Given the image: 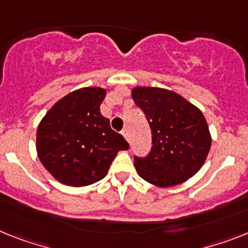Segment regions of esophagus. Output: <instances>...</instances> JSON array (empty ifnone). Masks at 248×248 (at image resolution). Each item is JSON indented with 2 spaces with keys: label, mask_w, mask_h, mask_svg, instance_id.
Wrapping results in <instances>:
<instances>
[{
  "label": "esophagus",
  "mask_w": 248,
  "mask_h": 248,
  "mask_svg": "<svg viewBox=\"0 0 248 248\" xmlns=\"http://www.w3.org/2000/svg\"><path fill=\"white\" fill-rule=\"evenodd\" d=\"M122 135H124L126 140L130 141V134H128V128L127 127H124V130H122Z\"/></svg>",
  "instance_id": "obj_1"
}]
</instances>
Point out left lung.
Returning a JSON list of instances; mask_svg holds the SVG:
<instances>
[{
    "label": "left lung",
    "instance_id": "left-lung-1",
    "mask_svg": "<svg viewBox=\"0 0 248 248\" xmlns=\"http://www.w3.org/2000/svg\"><path fill=\"white\" fill-rule=\"evenodd\" d=\"M132 98L145 113L153 135L150 153L134 156L137 174L157 186L188 180L204 164L211 149L203 113L168 89L137 87L132 89Z\"/></svg>",
    "mask_w": 248,
    "mask_h": 248
}]
</instances>
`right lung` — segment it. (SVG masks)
Returning a JSON list of instances; mask_svg holds the SVG:
<instances>
[{
    "label": "right lung",
    "mask_w": 248,
    "mask_h": 248,
    "mask_svg": "<svg viewBox=\"0 0 248 248\" xmlns=\"http://www.w3.org/2000/svg\"><path fill=\"white\" fill-rule=\"evenodd\" d=\"M106 91L82 88L57 102L41 120L36 136L37 156L45 169L63 184L84 186L107 175L124 136L111 128L99 106Z\"/></svg>",
    "instance_id": "add662e5"
}]
</instances>
